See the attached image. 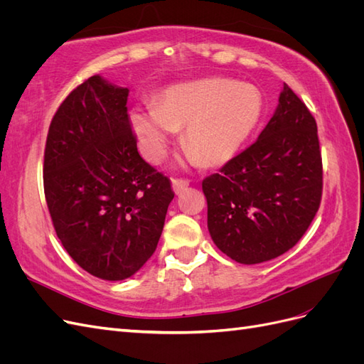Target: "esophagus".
I'll use <instances>...</instances> for the list:
<instances>
[{
	"instance_id": "1",
	"label": "esophagus",
	"mask_w": 364,
	"mask_h": 364,
	"mask_svg": "<svg viewBox=\"0 0 364 364\" xmlns=\"http://www.w3.org/2000/svg\"><path fill=\"white\" fill-rule=\"evenodd\" d=\"M190 182L186 179H173L171 181V186H173V191L176 194H182L183 191H186V188H188Z\"/></svg>"
}]
</instances>
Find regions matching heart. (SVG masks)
Returning a JSON list of instances; mask_svg holds the SVG:
<instances>
[{"instance_id":"1","label":"heart","mask_w":364,"mask_h":364,"mask_svg":"<svg viewBox=\"0 0 364 364\" xmlns=\"http://www.w3.org/2000/svg\"><path fill=\"white\" fill-rule=\"evenodd\" d=\"M261 95L249 85L208 79L164 92L156 106L132 112L130 121L149 161L158 162L174 130H183V146L194 161L222 165L232 159L255 129Z\"/></svg>"}]
</instances>
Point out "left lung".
Masks as SVG:
<instances>
[{
  "mask_svg": "<svg viewBox=\"0 0 364 364\" xmlns=\"http://www.w3.org/2000/svg\"><path fill=\"white\" fill-rule=\"evenodd\" d=\"M322 179L316 119L284 83L258 139L202 182L215 246L241 264L282 255L311 225Z\"/></svg>",
  "mask_w": 364,
  "mask_h": 364,
  "instance_id": "obj_1",
  "label": "left lung"
}]
</instances>
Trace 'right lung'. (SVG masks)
Instances as JSON below:
<instances>
[{
	"instance_id": "1",
	"label": "right lung",
	"mask_w": 364,
	"mask_h": 364,
	"mask_svg": "<svg viewBox=\"0 0 364 364\" xmlns=\"http://www.w3.org/2000/svg\"><path fill=\"white\" fill-rule=\"evenodd\" d=\"M127 87L92 75L54 114L43 153V191L62 246L106 281L136 273L156 250L174 193L139 156Z\"/></svg>"
}]
</instances>
